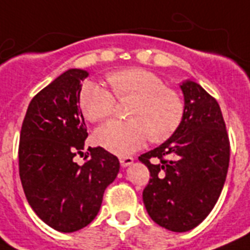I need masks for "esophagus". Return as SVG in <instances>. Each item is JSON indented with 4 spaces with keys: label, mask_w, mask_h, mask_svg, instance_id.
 Returning <instances> with one entry per match:
<instances>
[{
    "label": "esophagus",
    "mask_w": 250,
    "mask_h": 250,
    "mask_svg": "<svg viewBox=\"0 0 250 250\" xmlns=\"http://www.w3.org/2000/svg\"><path fill=\"white\" fill-rule=\"evenodd\" d=\"M119 161H121L122 167H128L129 165L133 164L132 157H121V158H119Z\"/></svg>",
    "instance_id": "34e87169"
}]
</instances>
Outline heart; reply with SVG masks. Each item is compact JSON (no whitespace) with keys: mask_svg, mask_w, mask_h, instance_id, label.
<instances>
[{"mask_svg":"<svg viewBox=\"0 0 250 250\" xmlns=\"http://www.w3.org/2000/svg\"><path fill=\"white\" fill-rule=\"evenodd\" d=\"M106 80L117 100L133 102L129 121L109 122L96 131V141L102 148L125 156L140 149L148 137L152 143H161L178 129L184 102L178 92L166 88L160 76L143 68H127L111 72ZM112 95L100 84L85 82L78 96L84 117L93 123L111 117L115 110Z\"/></svg>","mask_w":250,"mask_h":250,"instance_id":"obj_1","label":"heart"}]
</instances>
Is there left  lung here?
<instances>
[{
    "mask_svg": "<svg viewBox=\"0 0 250 250\" xmlns=\"http://www.w3.org/2000/svg\"><path fill=\"white\" fill-rule=\"evenodd\" d=\"M184 117L164 144L139 157L150 171L143 192L149 217L161 227L187 232L217 204L229 164V140L221 107L200 84H180Z\"/></svg>",
    "mask_w": 250,
    "mask_h": 250,
    "instance_id": "8db88e82",
    "label": "left lung"
}]
</instances>
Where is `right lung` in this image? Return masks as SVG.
<instances>
[{
  "label": "right lung",
  "instance_id": "right-lung-1",
  "mask_svg": "<svg viewBox=\"0 0 250 250\" xmlns=\"http://www.w3.org/2000/svg\"><path fill=\"white\" fill-rule=\"evenodd\" d=\"M89 72L70 68L40 90L21 125L19 175L29 206L60 232H75L100 211L104 192L119 172V160L89 148L84 165L74 157L88 137L78 96Z\"/></svg>",
  "mask_w": 250,
  "mask_h": 250
}]
</instances>
